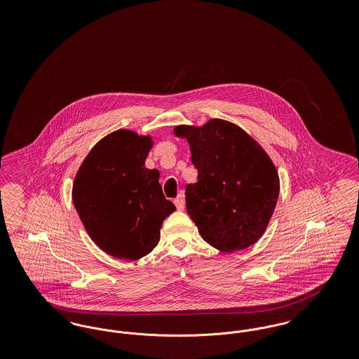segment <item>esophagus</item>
<instances>
[{"label":"esophagus","instance_id":"esophagus-1","mask_svg":"<svg viewBox=\"0 0 359 359\" xmlns=\"http://www.w3.org/2000/svg\"><path fill=\"white\" fill-rule=\"evenodd\" d=\"M175 205H176V208L177 210H184V207H186V202H184V196L183 195H179L176 199H175Z\"/></svg>","mask_w":359,"mask_h":359}]
</instances>
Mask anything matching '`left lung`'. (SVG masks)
Instances as JSON below:
<instances>
[{"mask_svg":"<svg viewBox=\"0 0 359 359\" xmlns=\"http://www.w3.org/2000/svg\"><path fill=\"white\" fill-rule=\"evenodd\" d=\"M173 135L187 140L198 170V182L186 188V203L202 238L224 253L255 245L269 224L280 194L272 158L229 121L179 125Z\"/></svg>","mask_w":359,"mask_h":359,"instance_id":"8db88e82","label":"left lung"}]
</instances>
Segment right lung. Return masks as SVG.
I'll list each match as a JSON object with an SVG mask.
<instances>
[{"label": "right lung", "mask_w": 359, "mask_h": 359, "mask_svg": "<svg viewBox=\"0 0 359 359\" xmlns=\"http://www.w3.org/2000/svg\"><path fill=\"white\" fill-rule=\"evenodd\" d=\"M152 136L120 129L100 140L75 175L72 202L87 234L104 253L135 261L160 241L163 221L176 210L145 160Z\"/></svg>", "instance_id": "right-lung-1"}]
</instances>
